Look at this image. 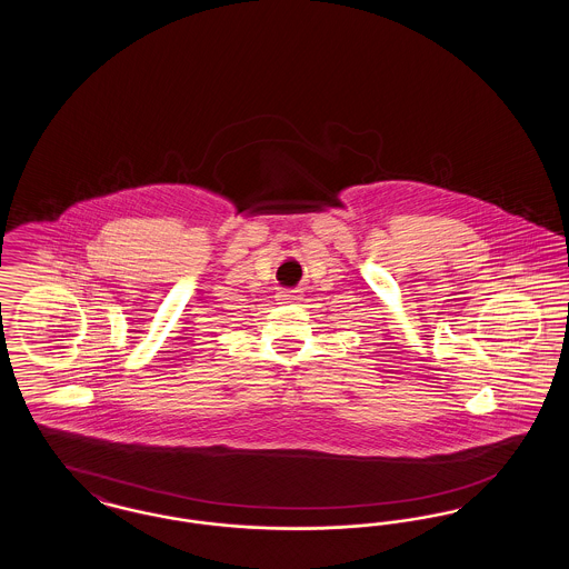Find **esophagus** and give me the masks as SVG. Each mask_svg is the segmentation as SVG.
<instances>
[{"label": "esophagus", "instance_id": "1", "mask_svg": "<svg viewBox=\"0 0 569 569\" xmlns=\"http://www.w3.org/2000/svg\"><path fill=\"white\" fill-rule=\"evenodd\" d=\"M302 297V292L300 290H281L279 295H277V300L279 302H297Z\"/></svg>", "mask_w": 569, "mask_h": 569}]
</instances>
